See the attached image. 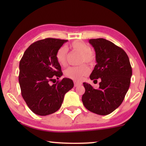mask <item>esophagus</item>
<instances>
[{
  "mask_svg": "<svg viewBox=\"0 0 146 146\" xmlns=\"http://www.w3.org/2000/svg\"><path fill=\"white\" fill-rule=\"evenodd\" d=\"M82 84L81 82H78V81H74V86L76 87V86H80V85Z\"/></svg>",
  "mask_w": 146,
  "mask_h": 146,
  "instance_id": "esophagus-1",
  "label": "esophagus"
}]
</instances>
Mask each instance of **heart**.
Instances as JSON below:
<instances>
[{
    "mask_svg": "<svg viewBox=\"0 0 146 146\" xmlns=\"http://www.w3.org/2000/svg\"><path fill=\"white\" fill-rule=\"evenodd\" d=\"M71 48L75 51L81 53L80 62L93 64L95 62V56L90 51V47L88 44L81 40H75L71 43ZM68 56V48L65 45L60 46L56 52V58L59 64L65 66L66 64ZM90 69L86 64H82L78 66H69L64 71V75L68 78L75 81H80L84 76L89 73Z\"/></svg>",
    "mask_w": 146,
    "mask_h": 146,
    "instance_id": "b5f03b06",
    "label": "heart"
}]
</instances>
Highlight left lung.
<instances>
[{
    "mask_svg": "<svg viewBox=\"0 0 146 146\" xmlns=\"http://www.w3.org/2000/svg\"><path fill=\"white\" fill-rule=\"evenodd\" d=\"M89 43L94 47L97 62L90 78L95 81L101 79V82L98 89L84 82L85 93L82 100L89 111L107 115L124 100L130 86L132 67L126 53L112 42L97 38L89 40Z\"/></svg>",
    "mask_w": 146,
    "mask_h": 146,
    "instance_id": "left-lung-1",
    "label": "left lung"
}]
</instances>
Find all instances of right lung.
Segmentation results:
<instances>
[{"instance_id":"obj_1","label":"right lung","mask_w":146,"mask_h":146,"mask_svg":"<svg viewBox=\"0 0 146 146\" xmlns=\"http://www.w3.org/2000/svg\"><path fill=\"white\" fill-rule=\"evenodd\" d=\"M66 42L56 38L35 42L27 48L20 61L18 80L22 96L36 115L45 116L59 110L64 95L74 86L69 78L50 84V82L62 75L56 55Z\"/></svg>"}]
</instances>
